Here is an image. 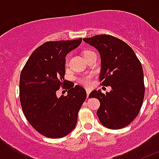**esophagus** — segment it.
<instances>
[{
    "instance_id": "1",
    "label": "esophagus",
    "mask_w": 159,
    "mask_h": 159,
    "mask_svg": "<svg viewBox=\"0 0 159 159\" xmlns=\"http://www.w3.org/2000/svg\"><path fill=\"white\" fill-rule=\"evenodd\" d=\"M86 92H87V96H88V95H89L90 92H91V89H89V88H86Z\"/></svg>"
}]
</instances>
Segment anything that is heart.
I'll return each mask as SVG.
<instances>
[{
    "label": "heart",
    "mask_w": 159,
    "mask_h": 159,
    "mask_svg": "<svg viewBox=\"0 0 159 159\" xmlns=\"http://www.w3.org/2000/svg\"><path fill=\"white\" fill-rule=\"evenodd\" d=\"M66 63L67 64V61H66ZM92 79H93V76H92V75H87L80 77V78L79 79V81H80L82 84L85 85V86H90V85L92 84Z\"/></svg>",
    "instance_id": "heart-1"
}]
</instances>
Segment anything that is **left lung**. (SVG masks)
Instances as JSON below:
<instances>
[{"label":"left lung","mask_w":159,"mask_h":159,"mask_svg":"<svg viewBox=\"0 0 159 159\" xmlns=\"http://www.w3.org/2000/svg\"><path fill=\"white\" fill-rule=\"evenodd\" d=\"M99 51L101 59L99 80L110 92L92 91L89 98H96L99 121L107 128L118 130L130 124L139 113L145 87L143 67L133 49L123 40L110 35L83 39Z\"/></svg>","instance_id":"8db88e82"}]
</instances>
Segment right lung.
I'll list each match as a JSON object with an SVG mask.
<instances>
[{
	"mask_svg": "<svg viewBox=\"0 0 159 159\" xmlns=\"http://www.w3.org/2000/svg\"><path fill=\"white\" fill-rule=\"evenodd\" d=\"M82 39L48 41L35 50L20 77V100L24 115L32 127L43 136L60 139L75 128L79 111L86 99V91L64 80L65 57ZM61 86L69 89L58 98Z\"/></svg>",
	"mask_w": 159,
	"mask_h": 159,
	"instance_id": "add662e5",
	"label": "right lung"
}]
</instances>
